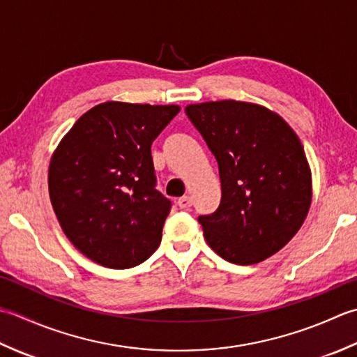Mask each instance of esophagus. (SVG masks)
Returning <instances> with one entry per match:
<instances>
[{
	"mask_svg": "<svg viewBox=\"0 0 357 357\" xmlns=\"http://www.w3.org/2000/svg\"><path fill=\"white\" fill-rule=\"evenodd\" d=\"M177 205H178L181 209H188V208H191V205H192V199H191V197H188V195H183V197H180V199L177 200Z\"/></svg>",
	"mask_w": 357,
	"mask_h": 357,
	"instance_id": "esophagus-1",
	"label": "esophagus"
}]
</instances>
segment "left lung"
<instances>
[{"label": "left lung", "instance_id": "obj_1", "mask_svg": "<svg viewBox=\"0 0 357 357\" xmlns=\"http://www.w3.org/2000/svg\"><path fill=\"white\" fill-rule=\"evenodd\" d=\"M185 112L219 165L220 205L199 217L208 245L236 265L271 257L301 229L311 205L299 137L280 115L245 101H206Z\"/></svg>", "mask_w": 357, "mask_h": 357}]
</instances>
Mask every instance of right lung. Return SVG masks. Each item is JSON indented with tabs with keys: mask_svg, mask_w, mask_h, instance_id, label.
Wrapping results in <instances>:
<instances>
[{
	"mask_svg": "<svg viewBox=\"0 0 357 357\" xmlns=\"http://www.w3.org/2000/svg\"><path fill=\"white\" fill-rule=\"evenodd\" d=\"M178 112L176 105L106 101L58 144L49 166L50 202L87 259L125 270L158 248L171 200L155 189L151 144Z\"/></svg>",
	"mask_w": 357,
	"mask_h": 357,
	"instance_id": "1",
	"label": "right lung"
}]
</instances>
